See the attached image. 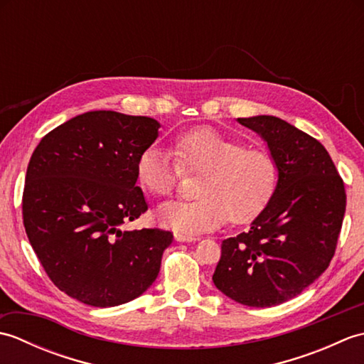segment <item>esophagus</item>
Instances as JSON below:
<instances>
[{
	"label": "esophagus",
	"mask_w": 364,
	"mask_h": 364,
	"mask_svg": "<svg viewBox=\"0 0 364 364\" xmlns=\"http://www.w3.org/2000/svg\"><path fill=\"white\" fill-rule=\"evenodd\" d=\"M175 241H178V242H196V241H198V237L181 235V233H175Z\"/></svg>",
	"instance_id": "1"
}]
</instances>
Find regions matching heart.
I'll use <instances>...</instances> for the list:
<instances>
[{
    "label": "heart",
    "instance_id": "heart-1",
    "mask_svg": "<svg viewBox=\"0 0 364 364\" xmlns=\"http://www.w3.org/2000/svg\"><path fill=\"white\" fill-rule=\"evenodd\" d=\"M181 172L203 173L197 188L200 198L162 205L158 219L184 235L214 230L227 219L235 223L255 219L277 186V166L269 153L245 149L242 142L213 128L176 136L172 153L151 145L136 162L139 183L156 197L172 194Z\"/></svg>",
    "mask_w": 364,
    "mask_h": 364
}]
</instances>
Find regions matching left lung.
I'll return each instance as SVG.
<instances>
[{
	"mask_svg": "<svg viewBox=\"0 0 364 364\" xmlns=\"http://www.w3.org/2000/svg\"><path fill=\"white\" fill-rule=\"evenodd\" d=\"M237 122L267 144L278 180L250 228L222 241L213 282L237 304L267 308L299 296L328 267L346 191L328 151L310 134L274 115Z\"/></svg>",
	"mask_w": 364,
	"mask_h": 364,
	"instance_id": "1",
	"label": "left lung"
}]
</instances>
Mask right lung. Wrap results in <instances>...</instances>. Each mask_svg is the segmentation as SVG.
I'll use <instances>...</instances> for the list:
<instances>
[{
    "mask_svg": "<svg viewBox=\"0 0 364 364\" xmlns=\"http://www.w3.org/2000/svg\"><path fill=\"white\" fill-rule=\"evenodd\" d=\"M159 127L144 115L84 112L50 131L31 156L28 239L50 280L82 304L107 308L141 296L173 241L159 228H122L149 208L136 162Z\"/></svg>",
    "mask_w": 364,
    "mask_h": 364,
    "instance_id": "add662e5",
    "label": "right lung"
}]
</instances>
